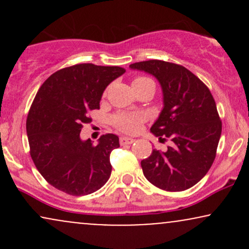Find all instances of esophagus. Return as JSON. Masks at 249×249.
<instances>
[{"instance_id":"obj_1","label":"esophagus","mask_w":249,"mask_h":249,"mask_svg":"<svg viewBox=\"0 0 249 249\" xmlns=\"http://www.w3.org/2000/svg\"><path fill=\"white\" fill-rule=\"evenodd\" d=\"M133 142L134 139L128 138V137H121V138H119V142H121V145H130L132 144Z\"/></svg>"}]
</instances>
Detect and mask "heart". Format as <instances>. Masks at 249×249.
I'll return each instance as SVG.
<instances>
[{"label":"heart","instance_id":"heart-1","mask_svg":"<svg viewBox=\"0 0 249 249\" xmlns=\"http://www.w3.org/2000/svg\"><path fill=\"white\" fill-rule=\"evenodd\" d=\"M144 81H148V78L137 77L133 83H139ZM142 121H144V115L141 112H118L112 117L113 126L125 133L137 132L139 130V127H141Z\"/></svg>","mask_w":249,"mask_h":249}]
</instances>
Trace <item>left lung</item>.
<instances>
[{"label":"left lung","mask_w":249,"mask_h":249,"mask_svg":"<svg viewBox=\"0 0 249 249\" xmlns=\"http://www.w3.org/2000/svg\"><path fill=\"white\" fill-rule=\"evenodd\" d=\"M131 69L158 79L162 107L151 132L170 141L166 152L154 150L142 160L145 178L168 192L194 186L212 166L221 136V121L210 89L182 65L151 59L133 63Z\"/></svg>","instance_id":"obj_1"}]
</instances>
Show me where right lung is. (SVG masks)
I'll return each instance as SVG.
<instances>
[{"label":"right lung","mask_w":249,"mask_h":249,"mask_svg":"<svg viewBox=\"0 0 249 249\" xmlns=\"http://www.w3.org/2000/svg\"><path fill=\"white\" fill-rule=\"evenodd\" d=\"M125 72L121 67L83 63L56 71L37 91L27 118L30 156L42 177L70 196H87L111 176L110 154L119 147L116 134H103L98 144L83 142V124L92 119L102 95Z\"/></svg>","instance_id":"add662e5"}]
</instances>
